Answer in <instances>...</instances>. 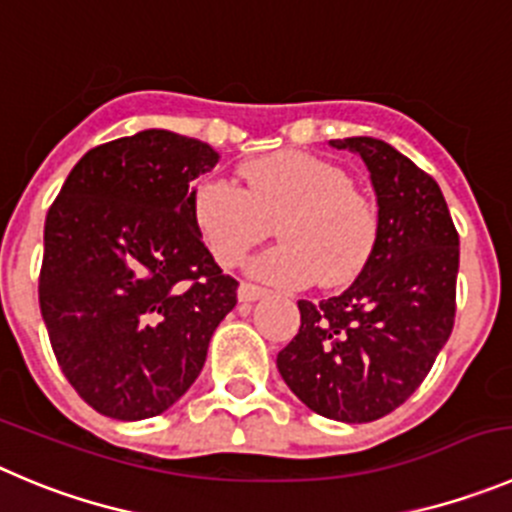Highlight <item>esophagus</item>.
<instances>
[{"mask_svg":"<svg viewBox=\"0 0 512 512\" xmlns=\"http://www.w3.org/2000/svg\"><path fill=\"white\" fill-rule=\"evenodd\" d=\"M267 290L260 288V285H252V283H242L240 290H237V298H240V303H255V300L260 298H267Z\"/></svg>","mask_w":512,"mask_h":512,"instance_id":"esophagus-1","label":"esophagus"}]
</instances>
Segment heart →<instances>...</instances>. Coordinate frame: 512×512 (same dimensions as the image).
<instances>
[{
    "label": "heart",
    "mask_w": 512,
    "mask_h": 512,
    "mask_svg": "<svg viewBox=\"0 0 512 512\" xmlns=\"http://www.w3.org/2000/svg\"><path fill=\"white\" fill-rule=\"evenodd\" d=\"M242 186L212 176L191 191V214L214 260L242 262L278 219L280 245L250 262L275 285H346L364 270L379 240V212L343 169L300 151L240 166Z\"/></svg>",
    "instance_id": "heart-1"
}]
</instances>
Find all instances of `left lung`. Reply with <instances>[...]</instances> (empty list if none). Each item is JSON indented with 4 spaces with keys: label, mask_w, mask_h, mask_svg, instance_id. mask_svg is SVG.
<instances>
[{
    "label": "left lung",
    "mask_w": 512,
    "mask_h": 512,
    "mask_svg": "<svg viewBox=\"0 0 512 512\" xmlns=\"http://www.w3.org/2000/svg\"><path fill=\"white\" fill-rule=\"evenodd\" d=\"M331 146L364 159L379 240L343 293L298 300L300 331L278 371L310 412L364 424L404 404L450 338L460 237L437 181L391 143L353 136Z\"/></svg>",
    "instance_id": "1"
}]
</instances>
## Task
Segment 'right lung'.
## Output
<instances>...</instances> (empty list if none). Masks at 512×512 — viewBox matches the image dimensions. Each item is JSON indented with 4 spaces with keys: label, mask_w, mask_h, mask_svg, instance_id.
<instances>
[{
    "label": "right lung",
    "mask_w": 512,
    "mask_h": 512,
    "mask_svg": "<svg viewBox=\"0 0 512 512\" xmlns=\"http://www.w3.org/2000/svg\"><path fill=\"white\" fill-rule=\"evenodd\" d=\"M217 161L209 143L146 128L90 148L47 212L42 321L65 379L103 417L174 407L237 305L191 214L194 179Z\"/></svg>",
    "instance_id": "add662e5"
}]
</instances>
